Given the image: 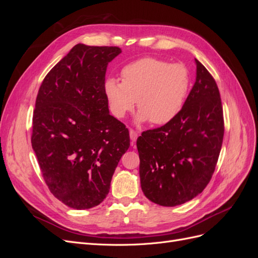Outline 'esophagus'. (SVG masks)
<instances>
[{
	"label": "esophagus",
	"mask_w": 258,
	"mask_h": 258,
	"mask_svg": "<svg viewBox=\"0 0 258 258\" xmlns=\"http://www.w3.org/2000/svg\"><path fill=\"white\" fill-rule=\"evenodd\" d=\"M129 135H130L131 141H132V142H136V141H137V139H138V137H139V132L135 131L134 129H130V130H129Z\"/></svg>",
	"instance_id": "esophagus-1"
}]
</instances>
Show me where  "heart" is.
Segmentation results:
<instances>
[{
	"instance_id": "heart-1",
	"label": "heart",
	"mask_w": 258,
	"mask_h": 258,
	"mask_svg": "<svg viewBox=\"0 0 258 258\" xmlns=\"http://www.w3.org/2000/svg\"><path fill=\"white\" fill-rule=\"evenodd\" d=\"M190 87V75L182 63L146 57L127 64L121 70V82L110 77L104 92L111 113L121 119L135 110L136 120L165 124L182 111Z\"/></svg>"
}]
</instances>
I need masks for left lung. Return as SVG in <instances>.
I'll use <instances>...</instances> for the list:
<instances>
[{"label": "left lung", "mask_w": 258, "mask_h": 258, "mask_svg": "<svg viewBox=\"0 0 258 258\" xmlns=\"http://www.w3.org/2000/svg\"><path fill=\"white\" fill-rule=\"evenodd\" d=\"M182 111L137 140L140 179L146 198L163 207L183 205L202 192L215 170L224 138L220 91L200 62Z\"/></svg>", "instance_id": "1"}]
</instances>
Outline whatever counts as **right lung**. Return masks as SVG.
<instances>
[{
    "label": "right lung",
    "mask_w": 258,
    "mask_h": 258,
    "mask_svg": "<svg viewBox=\"0 0 258 258\" xmlns=\"http://www.w3.org/2000/svg\"><path fill=\"white\" fill-rule=\"evenodd\" d=\"M119 47L77 44L38 90L31 143L45 183L70 208L90 209L110 191L130 146L126 126L110 115L104 92L108 62Z\"/></svg>",
    "instance_id": "1"
}]
</instances>
